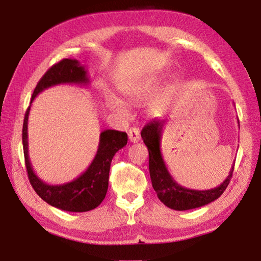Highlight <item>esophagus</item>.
I'll list each match as a JSON object with an SVG mask.
<instances>
[{
  "label": "esophagus",
  "mask_w": 261,
  "mask_h": 261,
  "mask_svg": "<svg viewBox=\"0 0 261 261\" xmlns=\"http://www.w3.org/2000/svg\"><path fill=\"white\" fill-rule=\"evenodd\" d=\"M129 139L131 143H138V141L140 140L138 127H131V129L129 130Z\"/></svg>",
  "instance_id": "obj_1"
}]
</instances>
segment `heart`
I'll return each instance as SVG.
<instances>
[{
    "mask_svg": "<svg viewBox=\"0 0 261 261\" xmlns=\"http://www.w3.org/2000/svg\"><path fill=\"white\" fill-rule=\"evenodd\" d=\"M159 85H160V81H159V78L151 76L147 78L139 79V81L127 85L126 87L123 88V93H124L126 98L130 100H134V101L144 100L148 98V96H151L154 92L158 90ZM168 92H169V90H167L165 93L159 95L156 99H154L152 101L151 106H149V112L151 113L161 112L163 106H165ZM113 109L122 113L123 110H124V105H123V102L120 100H114Z\"/></svg>",
    "mask_w": 261,
    "mask_h": 261,
    "instance_id": "heart-1",
    "label": "heart"
}]
</instances>
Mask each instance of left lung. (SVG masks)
<instances>
[{
	"label": "left lung",
	"instance_id": "left-lung-1",
	"mask_svg": "<svg viewBox=\"0 0 261 261\" xmlns=\"http://www.w3.org/2000/svg\"><path fill=\"white\" fill-rule=\"evenodd\" d=\"M163 123L165 121L161 118H156L149 122L141 130V138L147 146L149 154V176H151L153 189L155 190L159 199L167 207L175 211L198 208L218 199L230 182L235 162L227 178L219 187L211 190H191L182 187L171 177L163 161L160 146Z\"/></svg>",
	"mask_w": 261,
	"mask_h": 261
}]
</instances>
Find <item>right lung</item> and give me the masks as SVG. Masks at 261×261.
I'll return each instance as SVG.
<instances>
[{"mask_svg": "<svg viewBox=\"0 0 261 261\" xmlns=\"http://www.w3.org/2000/svg\"><path fill=\"white\" fill-rule=\"evenodd\" d=\"M60 84H76L86 86L90 84V77L84 65L77 60L64 59L53 65L37 84L31 98V105L39 93L46 88ZM30 107L26 110L23 124V148L26 170L30 183L34 191L42 200L56 208L67 212H87L94 210L105 199L108 190L110 163L118 149L127 143L125 132L116 130H105L100 134L99 147L95 156L87 169L71 182L51 185L43 182L34 173L29 156L28 123Z\"/></svg>", "mask_w": 261, "mask_h": 261, "instance_id": "obj_1", "label": "right lung"}]
</instances>
